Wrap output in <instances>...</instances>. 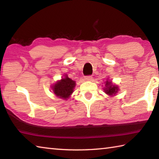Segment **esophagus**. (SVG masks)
Segmentation results:
<instances>
[{
    "label": "esophagus",
    "mask_w": 159,
    "mask_h": 159,
    "mask_svg": "<svg viewBox=\"0 0 159 159\" xmlns=\"http://www.w3.org/2000/svg\"><path fill=\"white\" fill-rule=\"evenodd\" d=\"M93 79L92 76H85V80H91Z\"/></svg>",
    "instance_id": "1"
}]
</instances>
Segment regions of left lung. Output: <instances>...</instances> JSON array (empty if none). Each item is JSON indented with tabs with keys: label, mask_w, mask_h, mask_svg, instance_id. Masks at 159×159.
<instances>
[{
	"label": "left lung",
	"mask_w": 159,
	"mask_h": 159,
	"mask_svg": "<svg viewBox=\"0 0 159 159\" xmlns=\"http://www.w3.org/2000/svg\"><path fill=\"white\" fill-rule=\"evenodd\" d=\"M118 88L116 85L112 84L111 81H106V85H105V89L104 91L107 94V95H115L116 93L118 92Z\"/></svg>",
	"instance_id": "obj_1"
}]
</instances>
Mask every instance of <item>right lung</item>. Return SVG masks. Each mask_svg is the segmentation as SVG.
<instances>
[{"label":"right lung","instance_id":"right-lung-1","mask_svg":"<svg viewBox=\"0 0 159 159\" xmlns=\"http://www.w3.org/2000/svg\"><path fill=\"white\" fill-rule=\"evenodd\" d=\"M75 85H76L75 81L69 79L68 76H66L52 86V90L55 95L66 99L69 98V95L73 93Z\"/></svg>","mask_w":159,"mask_h":159}]
</instances>
